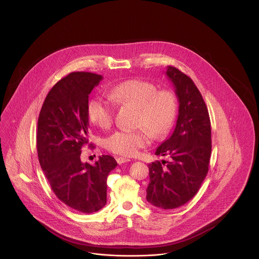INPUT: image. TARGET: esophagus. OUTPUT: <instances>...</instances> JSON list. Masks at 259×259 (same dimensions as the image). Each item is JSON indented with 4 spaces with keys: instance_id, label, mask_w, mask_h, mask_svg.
<instances>
[{
    "instance_id": "esophagus-1",
    "label": "esophagus",
    "mask_w": 259,
    "mask_h": 259,
    "mask_svg": "<svg viewBox=\"0 0 259 259\" xmlns=\"http://www.w3.org/2000/svg\"><path fill=\"white\" fill-rule=\"evenodd\" d=\"M116 161H117V163H118V164H122V163H124V162H128V161H131V159H130V158H126V157L118 156V157H116Z\"/></svg>"
}]
</instances>
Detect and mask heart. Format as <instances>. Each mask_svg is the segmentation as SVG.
Here are the masks:
<instances>
[{"instance_id": "heart-1", "label": "heart", "mask_w": 259, "mask_h": 259, "mask_svg": "<svg viewBox=\"0 0 259 259\" xmlns=\"http://www.w3.org/2000/svg\"><path fill=\"white\" fill-rule=\"evenodd\" d=\"M108 97H96L90 101L88 115L92 122L108 128L114 119V105H130L138 108L137 125L145 127L137 131L120 130L108 138L107 148L123 156H134L148 146L150 143L148 131L155 138L165 135L178 111L177 99L170 91H157L154 83L143 79L122 81L111 89Z\"/></svg>"}]
</instances>
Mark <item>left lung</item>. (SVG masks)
I'll use <instances>...</instances> for the list:
<instances>
[{"label":"left lung","instance_id":"1","mask_svg":"<svg viewBox=\"0 0 259 259\" xmlns=\"http://www.w3.org/2000/svg\"><path fill=\"white\" fill-rule=\"evenodd\" d=\"M166 75L176 88L179 116L174 133L155 151L156 155H168L170 161L148 164L147 200L156 207L172 209L196 194L208 172L211 127L207 108L193 80L172 66L167 67Z\"/></svg>","mask_w":259,"mask_h":259}]
</instances>
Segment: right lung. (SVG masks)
<instances>
[{"label": "right lung", "instance_id": "1", "mask_svg": "<svg viewBox=\"0 0 259 259\" xmlns=\"http://www.w3.org/2000/svg\"><path fill=\"white\" fill-rule=\"evenodd\" d=\"M103 75L74 72L49 92L37 119V157L54 193L65 204L82 213H93L107 203V179L117 165L111 155L95 164L80 160L89 144V95Z\"/></svg>", "mask_w": 259, "mask_h": 259}]
</instances>
